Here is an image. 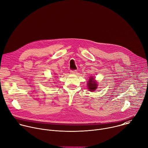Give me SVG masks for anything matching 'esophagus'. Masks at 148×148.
<instances>
[{
    "mask_svg": "<svg viewBox=\"0 0 148 148\" xmlns=\"http://www.w3.org/2000/svg\"><path fill=\"white\" fill-rule=\"evenodd\" d=\"M77 73L76 70H70V73L71 74H75Z\"/></svg>",
    "mask_w": 148,
    "mask_h": 148,
    "instance_id": "34e87169",
    "label": "esophagus"
}]
</instances>
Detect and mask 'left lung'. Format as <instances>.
<instances>
[{
	"label": "left lung",
	"mask_w": 148,
	"mask_h": 148,
	"mask_svg": "<svg viewBox=\"0 0 148 148\" xmlns=\"http://www.w3.org/2000/svg\"><path fill=\"white\" fill-rule=\"evenodd\" d=\"M89 79L88 81V87L91 91H95L97 88V83H96L95 79L92 77Z\"/></svg>",
	"instance_id": "left-lung-1"
}]
</instances>
